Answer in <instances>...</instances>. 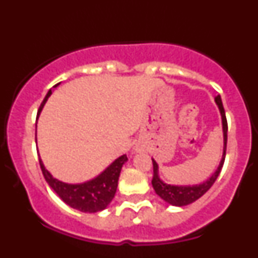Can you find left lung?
Listing matches in <instances>:
<instances>
[{
    "instance_id": "1",
    "label": "left lung",
    "mask_w": 258,
    "mask_h": 258,
    "mask_svg": "<svg viewBox=\"0 0 258 258\" xmlns=\"http://www.w3.org/2000/svg\"><path fill=\"white\" fill-rule=\"evenodd\" d=\"M215 104H217L220 114H221V120H222V132H223V152L222 158L220 161L217 170L214 171L210 178L207 180L201 182V184L196 185H171L167 184L163 181L160 176H159V166L157 161L152 159L153 162V178H152V186L156 193L160 196V198L167 202L168 204L172 205V207H185L190 203L195 202L199 200L201 196H203L207 191L211 188V186L214 184L215 179H217L220 171L222 169L224 158H226V150H227V133H228V124L226 118V113H224L221 97L218 95L214 98Z\"/></svg>"
}]
</instances>
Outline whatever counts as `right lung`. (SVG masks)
<instances>
[{"mask_svg":"<svg viewBox=\"0 0 258 258\" xmlns=\"http://www.w3.org/2000/svg\"><path fill=\"white\" fill-rule=\"evenodd\" d=\"M59 83L55 84L53 88L57 87ZM50 95L51 89L47 92L43 102H41L38 114H37V119H38L41 110H43L46 101H47ZM126 161H127V157L123 154V156H120L115 161L111 162L101 174L92 178V179L81 182V184H69V182H64L54 178L53 175L46 169L43 160L39 157L41 171H43V175L47 184L50 186V188L69 207L86 213L99 212V211L105 210L108 207V204L113 201L116 194L121 167Z\"/></svg>","mask_w":258,"mask_h":258,"instance_id":"1","label":"right lung"}]
</instances>
